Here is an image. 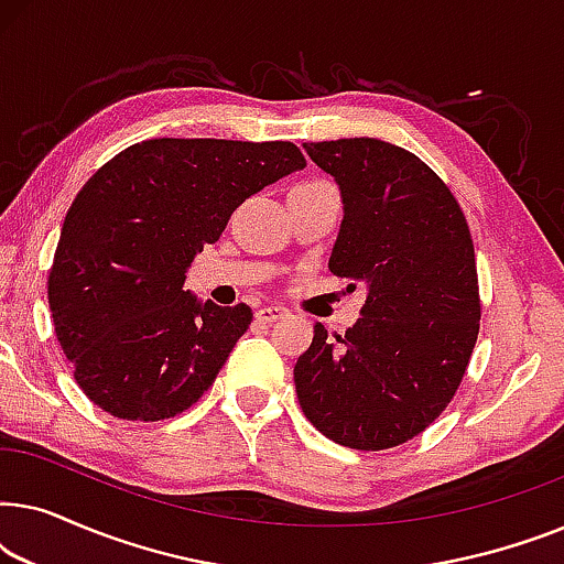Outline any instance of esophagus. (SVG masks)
Returning <instances> with one entry per match:
<instances>
[{
	"label": "esophagus",
	"instance_id": "esophagus-1",
	"mask_svg": "<svg viewBox=\"0 0 564 564\" xmlns=\"http://www.w3.org/2000/svg\"><path fill=\"white\" fill-rule=\"evenodd\" d=\"M284 315H288V307H282V305H264V307H259V311H257V321L259 323H274V321L284 318Z\"/></svg>",
	"mask_w": 564,
	"mask_h": 564
}]
</instances>
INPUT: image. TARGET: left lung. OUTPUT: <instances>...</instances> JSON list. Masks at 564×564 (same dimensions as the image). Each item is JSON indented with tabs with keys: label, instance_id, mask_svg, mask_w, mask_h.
Wrapping results in <instances>:
<instances>
[{
	"label": "left lung",
	"instance_id": "8db88e82",
	"mask_svg": "<svg viewBox=\"0 0 564 564\" xmlns=\"http://www.w3.org/2000/svg\"><path fill=\"white\" fill-rule=\"evenodd\" d=\"M303 149L341 189L328 269L365 282L367 300L336 341L313 326L295 365L300 408L330 442L390 449L434 423L465 377L480 330L473 236L449 187L411 151L377 138Z\"/></svg>",
	"mask_w": 564,
	"mask_h": 564
}]
</instances>
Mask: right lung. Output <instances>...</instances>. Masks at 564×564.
Returning a JSON list of instances; mask_svg holds the SVG:
<instances>
[{"instance_id":"obj_1","label":"right lung","mask_w":564,"mask_h":564,"mask_svg":"<svg viewBox=\"0 0 564 564\" xmlns=\"http://www.w3.org/2000/svg\"><path fill=\"white\" fill-rule=\"evenodd\" d=\"M297 169L288 141L153 138L91 174L68 207L48 305L74 380L115 419L164 421L203 398L251 307L184 292L192 259L230 213Z\"/></svg>"}]
</instances>
